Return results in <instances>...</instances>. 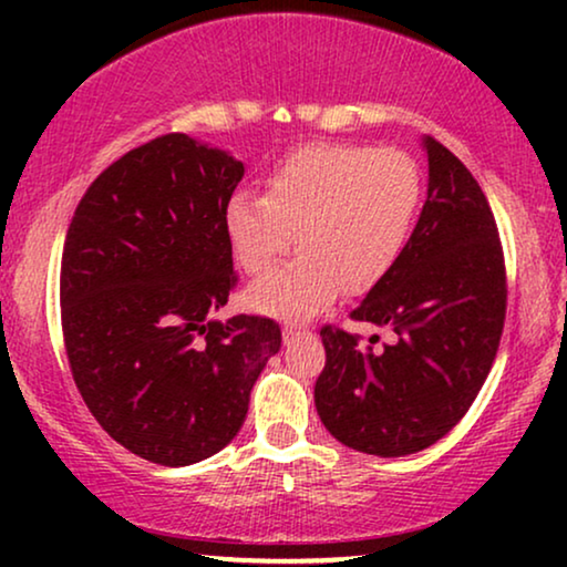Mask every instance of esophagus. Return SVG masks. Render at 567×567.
Here are the masks:
<instances>
[{"mask_svg":"<svg viewBox=\"0 0 567 567\" xmlns=\"http://www.w3.org/2000/svg\"><path fill=\"white\" fill-rule=\"evenodd\" d=\"M307 322H309V317L305 315V312H297V315H293L291 317V320H289V328H293V330H301V328H307Z\"/></svg>","mask_w":567,"mask_h":567,"instance_id":"34e87169","label":"esophagus"}]
</instances>
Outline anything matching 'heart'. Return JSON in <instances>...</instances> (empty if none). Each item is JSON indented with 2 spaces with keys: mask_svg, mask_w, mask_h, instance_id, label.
Listing matches in <instances>:
<instances>
[{
  "mask_svg": "<svg viewBox=\"0 0 567 567\" xmlns=\"http://www.w3.org/2000/svg\"><path fill=\"white\" fill-rule=\"evenodd\" d=\"M346 227L351 231H361V235H379L384 229L386 216L379 206H353L346 214Z\"/></svg>",
  "mask_w": 567,
  "mask_h": 567,
  "instance_id": "b5f03b06",
  "label": "heart"
}]
</instances>
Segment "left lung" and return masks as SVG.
Masks as SVG:
<instances>
[{"label":"left lung","instance_id":"1","mask_svg":"<svg viewBox=\"0 0 567 567\" xmlns=\"http://www.w3.org/2000/svg\"><path fill=\"white\" fill-rule=\"evenodd\" d=\"M243 162L185 134L103 169L69 224L61 330L76 390L103 431L162 467L219 454L281 328L227 315V206Z\"/></svg>","mask_w":567,"mask_h":567}]
</instances>
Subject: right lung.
I'll use <instances>...</instances> for the list:
<instances>
[{
  "label": "right lung",
  "instance_id": "add662e5",
  "mask_svg": "<svg viewBox=\"0 0 567 567\" xmlns=\"http://www.w3.org/2000/svg\"><path fill=\"white\" fill-rule=\"evenodd\" d=\"M379 332L324 328L320 421L363 454L436 444L477 398L506 320V270L485 193L444 146L429 154V200L402 252L351 312Z\"/></svg>",
  "mask_w": 567,
  "mask_h": 567
}]
</instances>
